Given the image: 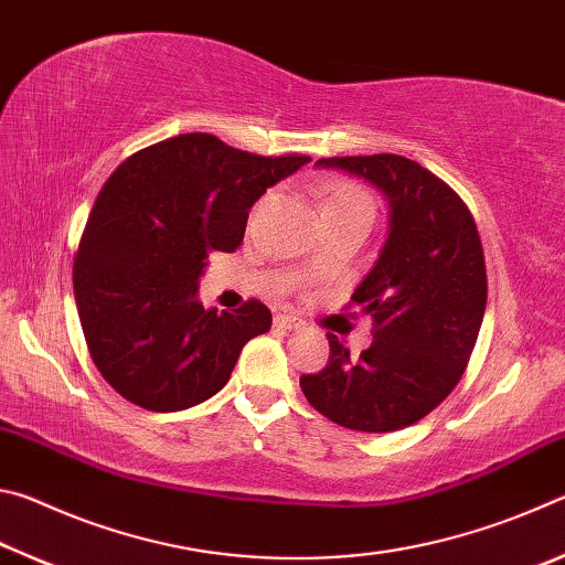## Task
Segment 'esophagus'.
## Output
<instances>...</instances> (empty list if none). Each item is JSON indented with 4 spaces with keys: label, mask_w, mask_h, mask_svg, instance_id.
I'll use <instances>...</instances> for the list:
<instances>
[{
    "label": "esophagus",
    "mask_w": 565,
    "mask_h": 565,
    "mask_svg": "<svg viewBox=\"0 0 565 565\" xmlns=\"http://www.w3.org/2000/svg\"><path fill=\"white\" fill-rule=\"evenodd\" d=\"M276 327L286 331H296L303 327V321L299 317H294V313H279V317H276Z\"/></svg>",
    "instance_id": "1"
}]
</instances>
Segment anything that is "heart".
Masks as SVG:
<instances>
[{
  "label": "heart",
  "mask_w": 565,
  "mask_h": 565,
  "mask_svg": "<svg viewBox=\"0 0 565 565\" xmlns=\"http://www.w3.org/2000/svg\"><path fill=\"white\" fill-rule=\"evenodd\" d=\"M351 206L374 212V202H371V196L361 186H353V184L333 186L331 194L327 196V204H323V209H351Z\"/></svg>",
  "instance_id": "heart-1"
}]
</instances>
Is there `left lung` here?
I'll use <instances>...</instances> for the list:
<instances>
[{
	"label": "left lung",
	"mask_w": 565,
	"mask_h": 565,
	"mask_svg": "<svg viewBox=\"0 0 565 565\" xmlns=\"http://www.w3.org/2000/svg\"><path fill=\"white\" fill-rule=\"evenodd\" d=\"M317 167L379 189L388 232L351 296L374 319V343L351 359L329 333L327 369L301 376V391L333 424L398 431L431 414L471 359L489 291L481 236L456 191L406 157H331Z\"/></svg>",
	"instance_id": "8db88e82"
}]
</instances>
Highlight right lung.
I'll use <instances>...</instances> for the list:
<instances>
[{
    "label": "right lung",
    "instance_id": "1",
    "mask_svg": "<svg viewBox=\"0 0 565 565\" xmlns=\"http://www.w3.org/2000/svg\"><path fill=\"white\" fill-rule=\"evenodd\" d=\"M309 157H259L212 134L141 149L99 191L74 262V299L92 361L131 404L184 411L226 386L271 311L204 309L209 254L234 252L266 189Z\"/></svg>",
    "mask_w": 565,
    "mask_h": 565
}]
</instances>
